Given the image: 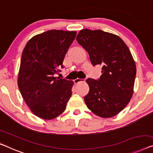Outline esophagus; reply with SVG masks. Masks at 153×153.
Returning a JSON list of instances; mask_svg holds the SVG:
<instances>
[{"instance_id":"esophagus-1","label":"esophagus","mask_w":153,"mask_h":153,"mask_svg":"<svg viewBox=\"0 0 153 153\" xmlns=\"http://www.w3.org/2000/svg\"><path fill=\"white\" fill-rule=\"evenodd\" d=\"M74 82L75 84H78L79 82H85V79H84L77 78L76 79H74Z\"/></svg>"}]
</instances>
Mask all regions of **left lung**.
<instances>
[{"label": "left lung", "mask_w": 153, "mask_h": 153, "mask_svg": "<svg viewBox=\"0 0 153 153\" xmlns=\"http://www.w3.org/2000/svg\"><path fill=\"white\" fill-rule=\"evenodd\" d=\"M76 40L88 52L91 64L102 67L97 80H86L89 86L84 96L86 106L101 117L117 115L129 103L133 93L136 65L128 47L118 36L100 29H82Z\"/></svg>", "instance_id": "left-lung-1"}]
</instances>
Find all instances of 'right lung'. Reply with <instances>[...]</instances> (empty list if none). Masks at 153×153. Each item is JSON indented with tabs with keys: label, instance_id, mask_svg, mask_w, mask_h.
Here are the masks:
<instances>
[{
	"label": "right lung",
	"instance_id": "obj_1",
	"mask_svg": "<svg viewBox=\"0 0 153 153\" xmlns=\"http://www.w3.org/2000/svg\"><path fill=\"white\" fill-rule=\"evenodd\" d=\"M76 31L49 30L27 42L22 53L18 86L31 112L43 120L62 114L72 95L74 82L55 77Z\"/></svg>",
	"mask_w": 153,
	"mask_h": 153
}]
</instances>
